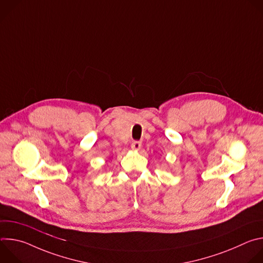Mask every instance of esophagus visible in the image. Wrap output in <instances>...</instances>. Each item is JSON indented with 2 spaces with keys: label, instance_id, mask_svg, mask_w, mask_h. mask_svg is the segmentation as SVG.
I'll return each mask as SVG.
<instances>
[{
  "label": "esophagus",
  "instance_id": "1",
  "mask_svg": "<svg viewBox=\"0 0 263 263\" xmlns=\"http://www.w3.org/2000/svg\"><path fill=\"white\" fill-rule=\"evenodd\" d=\"M140 147H141L140 141H133L131 143V148L133 149V151H138V149H140Z\"/></svg>",
  "mask_w": 263,
  "mask_h": 263
}]
</instances>
